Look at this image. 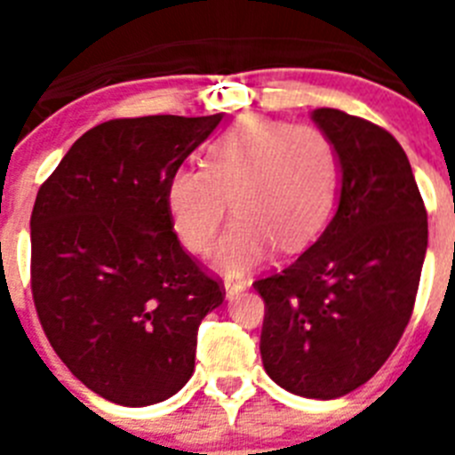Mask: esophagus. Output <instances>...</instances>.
Returning <instances> with one entry per match:
<instances>
[{"mask_svg":"<svg viewBox=\"0 0 455 455\" xmlns=\"http://www.w3.org/2000/svg\"><path fill=\"white\" fill-rule=\"evenodd\" d=\"M223 287H225V299L232 300V299H236V296H239L241 291H246L248 283H246V280H235V277H225Z\"/></svg>","mask_w":455,"mask_h":455,"instance_id":"obj_1","label":"esophagus"}]
</instances>
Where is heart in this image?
Here are the masks:
<instances>
[{"instance_id": "b5f03b06", "label": "heart", "mask_w": 455, "mask_h": 455, "mask_svg": "<svg viewBox=\"0 0 455 455\" xmlns=\"http://www.w3.org/2000/svg\"><path fill=\"white\" fill-rule=\"evenodd\" d=\"M339 187V156L332 140L312 124L251 116L220 132L204 166L172 172L166 204L184 246L212 248L228 207L236 220L225 232L214 262L243 273L284 252L309 246L331 219Z\"/></svg>"}]
</instances>
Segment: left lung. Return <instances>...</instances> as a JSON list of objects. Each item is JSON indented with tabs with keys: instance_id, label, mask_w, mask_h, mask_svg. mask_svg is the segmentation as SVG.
<instances>
[{
	"instance_id": "left-lung-1",
	"label": "left lung",
	"mask_w": 455,
	"mask_h": 455,
	"mask_svg": "<svg viewBox=\"0 0 455 455\" xmlns=\"http://www.w3.org/2000/svg\"><path fill=\"white\" fill-rule=\"evenodd\" d=\"M312 120L339 156V204L319 239L284 271L257 280L267 303L262 363L307 399L364 385L399 344L415 307L428 220L399 140L339 108Z\"/></svg>"
}]
</instances>
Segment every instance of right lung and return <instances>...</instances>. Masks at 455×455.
I'll use <instances>...</instances> for the list:
<instances>
[{
  "instance_id": "1",
  "label": "right lung",
  "mask_w": 455,
  "mask_h": 455,
  "mask_svg": "<svg viewBox=\"0 0 455 455\" xmlns=\"http://www.w3.org/2000/svg\"><path fill=\"white\" fill-rule=\"evenodd\" d=\"M223 114L108 120L72 143L31 212L40 325L75 376L118 405L178 394L225 289L180 246L166 184Z\"/></svg>"
}]
</instances>
